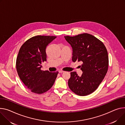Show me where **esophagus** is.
Wrapping results in <instances>:
<instances>
[{
	"label": "esophagus",
	"instance_id": "34e87169",
	"mask_svg": "<svg viewBox=\"0 0 125 125\" xmlns=\"http://www.w3.org/2000/svg\"><path fill=\"white\" fill-rule=\"evenodd\" d=\"M64 71H62V70H59V72L60 73H63V72H64Z\"/></svg>",
	"mask_w": 125,
	"mask_h": 125
}]
</instances>
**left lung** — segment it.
I'll return each mask as SVG.
<instances>
[{
	"label": "left lung",
	"instance_id": "left-lung-1",
	"mask_svg": "<svg viewBox=\"0 0 125 125\" xmlns=\"http://www.w3.org/2000/svg\"><path fill=\"white\" fill-rule=\"evenodd\" d=\"M64 37L72 48L73 62L82 63L81 76H79L76 72L70 73L69 87L79 96L91 94L99 87L108 71L109 58L107 49L103 42L90 34Z\"/></svg>",
	"mask_w": 125,
	"mask_h": 125
}]
</instances>
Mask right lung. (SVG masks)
<instances>
[{
	"label": "right lung",
	"mask_w": 125,
	"mask_h": 125,
	"mask_svg": "<svg viewBox=\"0 0 125 125\" xmlns=\"http://www.w3.org/2000/svg\"><path fill=\"white\" fill-rule=\"evenodd\" d=\"M57 37L37 35L22 45L16 59L18 76L24 85L36 94H42L53 85L58 72H50L41 69V63L46 61V48Z\"/></svg>",
	"instance_id": "1"
}]
</instances>
